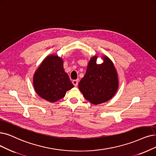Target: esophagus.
Returning a JSON list of instances; mask_svg holds the SVG:
<instances>
[{
    "instance_id": "obj_1",
    "label": "esophagus",
    "mask_w": 156,
    "mask_h": 156,
    "mask_svg": "<svg viewBox=\"0 0 156 156\" xmlns=\"http://www.w3.org/2000/svg\"><path fill=\"white\" fill-rule=\"evenodd\" d=\"M72 83L75 86H77L78 84V80H73Z\"/></svg>"
}]
</instances>
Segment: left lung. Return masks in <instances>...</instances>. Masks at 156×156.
Instances as JSON below:
<instances>
[{
	"instance_id": "1",
	"label": "left lung",
	"mask_w": 156,
	"mask_h": 156,
	"mask_svg": "<svg viewBox=\"0 0 156 156\" xmlns=\"http://www.w3.org/2000/svg\"><path fill=\"white\" fill-rule=\"evenodd\" d=\"M97 56L89 61L84 77L79 83V88L84 98L94 105L108 101L118 88L117 72L113 62L104 56L102 64H97Z\"/></svg>"
}]
</instances>
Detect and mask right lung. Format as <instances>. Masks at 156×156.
<instances>
[{"label": "right lung", "mask_w": 156, "mask_h": 156, "mask_svg": "<svg viewBox=\"0 0 156 156\" xmlns=\"http://www.w3.org/2000/svg\"><path fill=\"white\" fill-rule=\"evenodd\" d=\"M33 85L40 97L55 102L65 97L66 91L73 88L63 68V61L57 55H50L35 72Z\"/></svg>", "instance_id": "add662e5"}]
</instances>
